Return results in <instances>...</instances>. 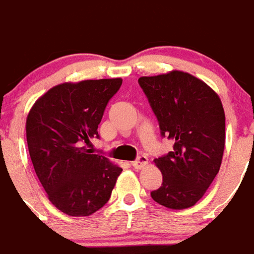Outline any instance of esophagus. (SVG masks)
Masks as SVG:
<instances>
[{
  "label": "esophagus",
  "mask_w": 254,
  "mask_h": 254,
  "mask_svg": "<svg viewBox=\"0 0 254 254\" xmlns=\"http://www.w3.org/2000/svg\"><path fill=\"white\" fill-rule=\"evenodd\" d=\"M146 164H147V158L146 156H143V155H141V156H138V158L132 163V167H133L134 169H141V168L145 167Z\"/></svg>",
  "instance_id": "esophagus-1"
}]
</instances>
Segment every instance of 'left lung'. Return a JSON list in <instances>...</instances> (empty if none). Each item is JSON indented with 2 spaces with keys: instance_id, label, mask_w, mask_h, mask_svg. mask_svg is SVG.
<instances>
[{
  "instance_id": "left-lung-1",
  "label": "left lung",
  "mask_w": 254,
  "mask_h": 254,
  "mask_svg": "<svg viewBox=\"0 0 254 254\" xmlns=\"http://www.w3.org/2000/svg\"><path fill=\"white\" fill-rule=\"evenodd\" d=\"M138 84L173 151L155 159L163 185L151 192L160 205L183 210L196 205L220 170L225 147V113L207 84L183 71L142 76Z\"/></svg>"
}]
</instances>
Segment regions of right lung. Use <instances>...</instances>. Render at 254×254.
<instances>
[{
  "label": "right lung",
  "mask_w": 254,
  "mask_h": 254,
  "mask_svg": "<svg viewBox=\"0 0 254 254\" xmlns=\"http://www.w3.org/2000/svg\"><path fill=\"white\" fill-rule=\"evenodd\" d=\"M122 78L64 82L42 95L26 118L31 163L48 198L69 216H89L109 201L122 172L85 145Z\"/></svg>",
  "instance_id": "1"
}]
</instances>
